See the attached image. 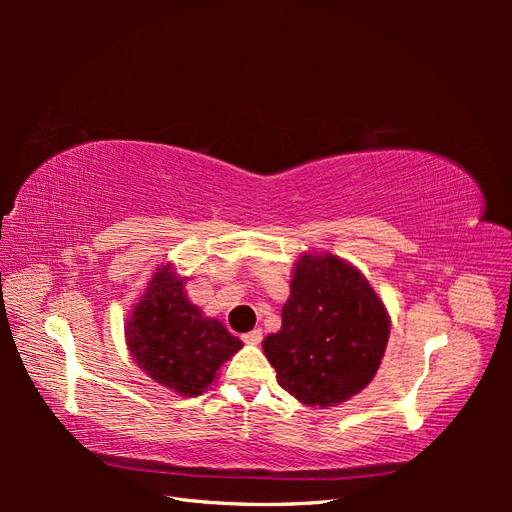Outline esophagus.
I'll list each match as a JSON object with an SVG mask.
<instances>
[{"label":"esophagus","instance_id":"1","mask_svg":"<svg viewBox=\"0 0 512 512\" xmlns=\"http://www.w3.org/2000/svg\"><path fill=\"white\" fill-rule=\"evenodd\" d=\"M241 339L245 344H252V346H256V344H260L262 342V331L260 329H254V331H250V333H243L241 335Z\"/></svg>","mask_w":512,"mask_h":512}]
</instances>
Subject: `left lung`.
<instances>
[{"label":"left lung","instance_id":"left-lung-1","mask_svg":"<svg viewBox=\"0 0 512 512\" xmlns=\"http://www.w3.org/2000/svg\"><path fill=\"white\" fill-rule=\"evenodd\" d=\"M389 342V316L369 282L337 256H301L282 331L262 348L284 391L307 406H333L363 391Z\"/></svg>","mask_w":512,"mask_h":512}]
</instances>
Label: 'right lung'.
Masks as SVG:
<instances>
[{"label": "right lung", "instance_id": "obj_1", "mask_svg": "<svg viewBox=\"0 0 512 512\" xmlns=\"http://www.w3.org/2000/svg\"><path fill=\"white\" fill-rule=\"evenodd\" d=\"M183 280L166 265L134 307L126 337L134 361L147 374L179 395H200L215 371L243 344L224 324L205 318L185 299Z\"/></svg>", "mask_w": 512, "mask_h": 512}]
</instances>
